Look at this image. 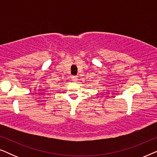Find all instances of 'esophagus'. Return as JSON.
Wrapping results in <instances>:
<instances>
[{
    "instance_id": "34e87169",
    "label": "esophagus",
    "mask_w": 157,
    "mask_h": 157,
    "mask_svg": "<svg viewBox=\"0 0 157 157\" xmlns=\"http://www.w3.org/2000/svg\"><path fill=\"white\" fill-rule=\"evenodd\" d=\"M71 79H72V81H74V82H76L77 81H78V76H73L72 77H71Z\"/></svg>"
}]
</instances>
